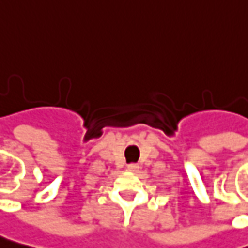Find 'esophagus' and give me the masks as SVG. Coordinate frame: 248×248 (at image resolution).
<instances>
[{
    "label": "esophagus",
    "instance_id": "obj_1",
    "mask_svg": "<svg viewBox=\"0 0 248 248\" xmlns=\"http://www.w3.org/2000/svg\"><path fill=\"white\" fill-rule=\"evenodd\" d=\"M139 165H136V163H130V165H127V170L130 171V173H136V171H139Z\"/></svg>",
    "mask_w": 248,
    "mask_h": 248
}]
</instances>
